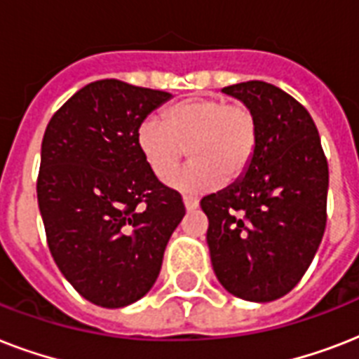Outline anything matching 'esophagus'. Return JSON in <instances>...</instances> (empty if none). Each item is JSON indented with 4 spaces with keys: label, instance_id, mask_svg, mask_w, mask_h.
<instances>
[{
    "label": "esophagus",
    "instance_id": "esophagus-1",
    "mask_svg": "<svg viewBox=\"0 0 359 359\" xmlns=\"http://www.w3.org/2000/svg\"><path fill=\"white\" fill-rule=\"evenodd\" d=\"M184 207L188 212H191V210H196L199 207V201H197L196 197H184Z\"/></svg>",
    "mask_w": 359,
    "mask_h": 359
}]
</instances>
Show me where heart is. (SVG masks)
<instances>
[{
    "instance_id": "obj_1",
    "label": "heart",
    "mask_w": 359,
    "mask_h": 359,
    "mask_svg": "<svg viewBox=\"0 0 359 359\" xmlns=\"http://www.w3.org/2000/svg\"><path fill=\"white\" fill-rule=\"evenodd\" d=\"M257 141L259 130L250 108L210 97L171 104L160 121H143L135 134L140 154L158 180L173 175L188 149L194 162L169 180L171 188L188 196L242 179L253 162Z\"/></svg>"
}]
</instances>
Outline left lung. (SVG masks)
<instances>
[{
  "label": "left lung",
  "instance_id": "1",
  "mask_svg": "<svg viewBox=\"0 0 359 359\" xmlns=\"http://www.w3.org/2000/svg\"><path fill=\"white\" fill-rule=\"evenodd\" d=\"M255 115L259 141L244 177L203 197L216 278L248 302L278 300L311 264L326 227L328 162L311 115L266 81L224 87Z\"/></svg>",
  "mask_w": 359,
  "mask_h": 359
}]
</instances>
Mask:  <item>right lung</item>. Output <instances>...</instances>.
I'll return each instance as SVG.
<instances>
[{"label": "right lung", "instance_id": "add662e5", "mask_svg": "<svg viewBox=\"0 0 359 359\" xmlns=\"http://www.w3.org/2000/svg\"><path fill=\"white\" fill-rule=\"evenodd\" d=\"M171 95L98 80L48 123L36 199L48 248L65 279L100 307L152 289L169 238L184 218L179 191L147 168L135 134Z\"/></svg>", "mask_w": 359, "mask_h": 359}]
</instances>
